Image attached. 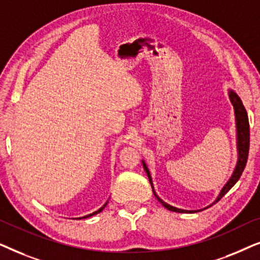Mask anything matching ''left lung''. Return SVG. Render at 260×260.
<instances>
[{"label": "left lung", "mask_w": 260, "mask_h": 260, "mask_svg": "<svg viewBox=\"0 0 260 260\" xmlns=\"http://www.w3.org/2000/svg\"><path fill=\"white\" fill-rule=\"evenodd\" d=\"M229 97L230 101L232 103L233 105V110H234V117H236V133H237V152H238V161L236 165V168H234L232 175L229 179V181L225 183V186L221 188L220 193L214 201L212 202L211 205H208L207 207L201 208V209H197V211H188V209H182V208H177L174 207V206L167 204L166 201H163L161 198L156 194L155 188H154V183H152V177L151 174L149 172L147 165H145L144 159H142V165H143V168L147 173V175L149 177V181H150L152 191H154L155 198L161 202L162 206L165 208L168 209V211L172 212H176V213H197L200 211H204V209L211 207V206L215 205L220 199H221L223 195H225L227 191H229L231 188H232L234 184L238 182V180L240 179L241 174H243L245 166H246L247 162V156H248V149H250V125H248V117H247V112L245 110L243 102L239 95H238L236 92H234L232 88H229Z\"/></svg>", "instance_id": "left-lung-1"}]
</instances>
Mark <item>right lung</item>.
I'll return each instance as SVG.
<instances>
[{
  "label": "right lung",
  "mask_w": 260,
  "mask_h": 260,
  "mask_svg": "<svg viewBox=\"0 0 260 260\" xmlns=\"http://www.w3.org/2000/svg\"><path fill=\"white\" fill-rule=\"evenodd\" d=\"M108 202H109V200H108V201H106V202H105V204H104V205H103V206H102V207L98 209V211H95V212H93V213H91V214H87V215H84V216H81V218H76V219H86V218H90V216H92V215H95V214H98V213H101V212L103 211V209H104V208H105V206H106V205H108Z\"/></svg>",
  "instance_id": "add662e5"
}]
</instances>
